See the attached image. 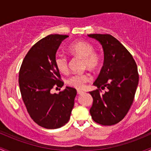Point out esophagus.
<instances>
[{"instance_id": "esophagus-1", "label": "esophagus", "mask_w": 151, "mask_h": 151, "mask_svg": "<svg viewBox=\"0 0 151 151\" xmlns=\"http://www.w3.org/2000/svg\"><path fill=\"white\" fill-rule=\"evenodd\" d=\"M77 93H78V94H83V93H84V91H81V90H77Z\"/></svg>"}]
</instances>
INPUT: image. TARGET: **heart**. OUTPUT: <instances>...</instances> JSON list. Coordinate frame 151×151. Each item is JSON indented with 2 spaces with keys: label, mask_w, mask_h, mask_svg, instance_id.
<instances>
[{
  "label": "heart",
  "mask_w": 151,
  "mask_h": 151,
  "mask_svg": "<svg viewBox=\"0 0 151 151\" xmlns=\"http://www.w3.org/2000/svg\"><path fill=\"white\" fill-rule=\"evenodd\" d=\"M68 51L73 55L78 56L83 60V67L91 70H95L99 68L102 62V57L98 52L94 51V47L91 43L85 41H75L69 46ZM56 67L60 73L66 74L69 70L68 59L61 54H57L54 60ZM91 80L88 73L75 74L68 80L69 86L81 89L84 87L87 82Z\"/></svg>",
  "instance_id": "b5f03b06"
}]
</instances>
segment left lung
Returning <instances> with one entry per match:
<instances>
[{"instance_id":"8db88e82","label":"left lung","mask_w":151,"mask_h":151,"mask_svg":"<svg viewBox=\"0 0 151 151\" xmlns=\"http://www.w3.org/2000/svg\"><path fill=\"white\" fill-rule=\"evenodd\" d=\"M102 44L104 63L90 91L93 104L91 118L97 124L111 126L124 119L131 108L139 82L137 66L132 55L109 34H89ZM108 90L101 94V89Z\"/></svg>"}]
</instances>
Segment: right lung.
Returning <instances> with one entry per match:
<instances>
[{
  "label": "right lung",
  "mask_w": 151,
  "mask_h": 151,
  "mask_svg": "<svg viewBox=\"0 0 151 151\" xmlns=\"http://www.w3.org/2000/svg\"><path fill=\"white\" fill-rule=\"evenodd\" d=\"M68 35H49L31 47L22 63L19 85L22 98L31 119L46 129H57L69 121L77 91L67 86L59 94L52 88L63 87L54 63L56 52Z\"/></svg>",
  "instance_id": "1"
}]
</instances>
